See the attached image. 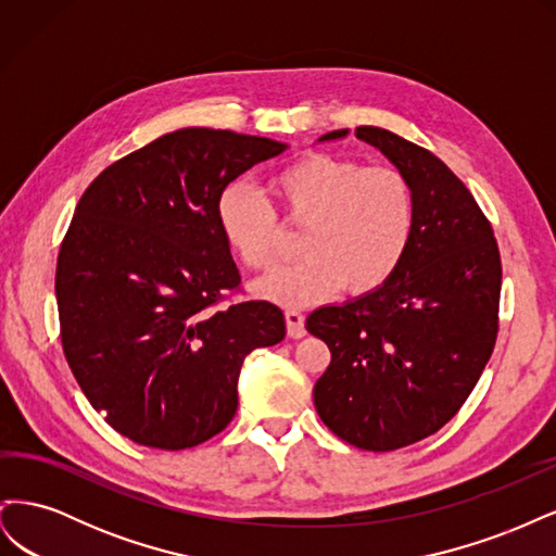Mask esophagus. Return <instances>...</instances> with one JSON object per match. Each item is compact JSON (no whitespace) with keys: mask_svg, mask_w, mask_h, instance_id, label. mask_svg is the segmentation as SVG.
<instances>
[{"mask_svg":"<svg viewBox=\"0 0 556 556\" xmlns=\"http://www.w3.org/2000/svg\"><path fill=\"white\" fill-rule=\"evenodd\" d=\"M285 323H288V336L292 339H301V336H306V325H304V313L290 308L285 311Z\"/></svg>","mask_w":556,"mask_h":556,"instance_id":"1","label":"esophagus"}]
</instances>
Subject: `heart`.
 <instances>
[{"mask_svg": "<svg viewBox=\"0 0 556 556\" xmlns=\"http://www.w3.org/2000/svg\"><path fill=\"white\" fill-rule=\"evenodd\" d=\"M268 192L288 223L304 225V257L260 278V296L285 306H308L339 292H371L406 260L417 225L408 178L384 166L308 155L268 180ZM215 220L225 243L245 266L276 262L280 225L274 208L245 182L217 197Z\"/></svg>", "mask_w": 556, "mask_h": 556, "instance_id": "1", "label": "heart"}]
</instances>
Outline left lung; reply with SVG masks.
I'll return each mask as SVG.
<instances>
[{"instance_id": "8db88e82", "label": "left lung", "mask_w": 556, "mask_h": 556, "mask_svg": "<svg viewBox=\"0 0 556 556\" xmlns=\"http://www.w3.org/2000/svg\"><path fill=\"white\" fill-rule=\"evenodd\" d=\"M355 137L408 178L417 225L390 280L308 315L306 329L331 352L313 401L339 439L390 452L439 431L473 392L496 343L501 257L473 194L445 162L390 129L357 127Z\"/></svg>"}]
</instances>
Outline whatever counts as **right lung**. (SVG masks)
Here are the masks:
<instances>
[{
  "label": "right lung",
  "mask_w": 556,
  "mask_h": 556,
  "mask_svg": "<svg viewBox=\"0 0 556 556\" xmlns=\"http://www.w3.org/2000/svg\"><path fill=\"white\" fill-rule=\"evenodd\" d=\"M282 150L182 127L83 192L55 274L62 348L92 408L129 441L185 450L213 439L237 413L243 359L285 339L282 311L268 301L215 308L241 282L217 197Z\"/></svg>",
  "instance_id": "add662e5"
}]
</instances>
